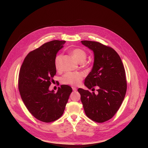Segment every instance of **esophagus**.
Returning a JSON list of instances; mask_svg holds the SVG:
<instances>
[{"label": "esophagus", "mask_w": 148, "mask_h": 148, "mask_svg": "<svg viewBox=\"0 0 148 148\" xmlns=\"http://www.w3.org/2000/svg\"><path fill=\"white\" fill-rule=\"evenodd\" d=\"M72 89H73V90L74 91H75L77 90V88H76V87H72Z\"/></svg>", "instance_id": "obj_1"}]
</instances>
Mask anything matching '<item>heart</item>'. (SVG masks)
I'll list each match as a JSON object with an SVG mask.
<instances>
[{
	"label": "heart",
	"instance_id": "1",
	"mask_svg": "<svg viewBox=\"0 0 148 148\" xmlns=\"http://www.w3.org/2000/svg\"><path fill=\"white\" fill-rule=\"evenodd\" d=\"M71 54L75 60L79 63H83L87 58L86 52L81 49H75L71 51ZM61 57V54H57L54 59L56 69L58 70L60 68V63ZM84 77V74L81 72H69L61 77V82L67 85L78 86Z\"/></svg>",
	"mask_w": 148,
	"mask_h": 148
}]
</instances>
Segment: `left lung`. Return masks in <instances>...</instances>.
I'll use <instances>...</instances> for the list:
<instances>
[{
  "mask_svg": "<svg viewBox=\"0 0 148 148\" xmlns=\"http://www.w3.org/2000/svg\"><path fill=\"white\" fill-rule=\"evenodd\" d=\"M81 42L94 54V65L84 85L90 90L95 86L98 89L97 94L82 88L78 91L86 115L95 122H103L114 116L125 98L127 88L125 69L112 48L97 41Z\"/></svg>",
  "mask_w": 148,
  "mask_h": 148,
  "instance_id": "1",
  "label": "left lung"
}]
</instances>
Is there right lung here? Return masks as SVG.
I'll return each instance as SVG.
<instances>
[{
  "mask_svg": "<svg viewBox=\"0 0 148 148\" xmlns=\"http://www.w3.org/2000/svg\"><path fill=\"white\" fill-rule=\"evenodd\" d=\"M66 41L53 40L30 52L21 66L18 87L21 98L31 114L44 122H53L64 113L71 87L61 85L58 91L49 87L56 74L54 59Z\"/></svg>",
  "mask_w": 148,
  "mask_h": 148,
  "instance_id": "add662e5",
  "label": "right lung"
}]
</instances>
